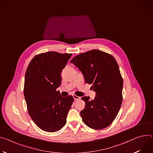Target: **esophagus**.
<instances>
[{
	"label": "esophagus",
	"mask_w": 153,
	"mask_h": 153,
	"mask_svg": "<svg viewBox=\"0 0 153 153\" xmlns=\"http://www.w3.org/2000/svg\"><path fill=\"white\" fill-rule=\"evenodd\" d=\"M73 96L74 100H80V97H79V96L75 95V94H74Z\"/></svg>",
	"instance_id": "34e87169"
}]
</instances>
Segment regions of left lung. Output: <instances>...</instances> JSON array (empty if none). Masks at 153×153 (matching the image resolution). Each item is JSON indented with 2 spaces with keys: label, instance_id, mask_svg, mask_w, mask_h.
I'll return each instance as SVG.
<instances>
[{
  "label": "left lung",
  "instance_id": "8db88e82",
  "mask_svg": "<svg viewBox=\"0 0 153 153\" xmlns=\"http://www.w3.org/2000/svg\"><path fill=\"white\" fill-rule=\"evenodd\" d=\"M70 62L96 92L93 100L89 96L82 98L85 102L80 111L83 122L96 130L108 127L115 119L123 101V81L116 60L106 52L93 49L76 55Z\"/></svg>",
  "mask_w": 153,
  "mask_h": 153
}]
</instances>
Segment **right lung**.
I'll list each match as a JSON object with an SVG mask.
<instances>
[{
    "label": "right lung",
    "instance_id": "1",
    "mask_svg": "<svg viewBox=\"0 0 153 153\" xmlns=\"http://www.w3.org/2000/svg\"><path fill=\"white\" fill-rule=\"evenodd\" d=\"M72 53L49 51L39 53L30 61L25 74L24 94L27 110L37 126L45 131L57 132L66 123L73 102L70 95L62 96L61 73Z\"/></svg>",
    "mask_w": 153,
    "mask_h": 153
}]
</instances>
